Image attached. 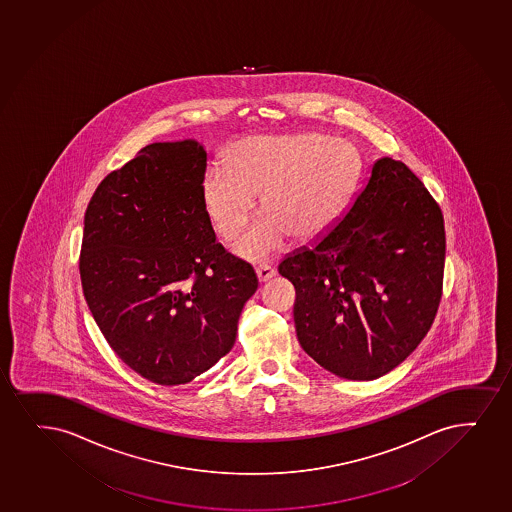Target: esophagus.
I'll use <instances>...</instances> for the list:
<instances>
[{
	"label": "esophagus",
	"instance_id": "esophagus-1",
	"mask_svg": "<svg viewBox=\"0 0 512 512\" xmlns=\"http://www.w3.org/2000/svg\"><path fill=\"white\" fill-rule=\"evenodd\" d=\"M255 272H257V277H259L260 283H265V281H269L271 277L276 276V271L272 269L271 265L260 264L255 267Z\"/></svg>",
	"mask_w": 512,
	"mask_h": 512
}]
</instances>
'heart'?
Listing matches in <instances>:
<instances>
[{"label": "heart", "instance_id": "b5f03b06", "mask_svg": "<svg viewBox=\"0 0 512 512\" xmlns=\"http://www.w3.org/2000/svg\"><path fill=\"white\" fill-rule=\"evenodd\" d=\"M355 147L317 133L248 137L233 145L228 164L207 169L202 200L212 228L224 241L245 229L260 193L264 212L236 243L243 259H265L284 238L308 241L324 233L355 187Z\"/></svg>", "mask_w": 512, "mask_h": 512}]
</instances>
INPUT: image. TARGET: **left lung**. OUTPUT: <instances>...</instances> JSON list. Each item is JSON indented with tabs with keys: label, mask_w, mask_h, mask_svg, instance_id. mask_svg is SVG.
<instances>
[{
	"label": "left lung",
	"mask_w": 512,
	"mask_h": 512,
	"mask_svg": "<svg viewBox=\"0 0 512 512\" xmlns=\"http://www.w3.org/2000/svg\"><path fill=\"white\" fill-rule=\"evenodd\" d=\"M444 262L439 204L406 164L382 157L341 221L277 271L295 286L305 353L337 377L373 380L427 336Z\"/></svg>",
	"instance_id": "left-lung-1"
}]
</instances>
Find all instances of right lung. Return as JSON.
<instances>
[{
	"mask_svg": "<svg viewBox=\"0 0 512 512\" xmlns=\"http://www.w3.org/2000/svg\"><path fill=\"white\" fill-rule=\"evenodd\" d=\"M205 169L197 140L145 145L85 211V301L116 355L154 384H188L228 355L259 288L252 265L216 241Z\"/></svg>",
	"mask_w": 512,
	"mask_h": 512,
	"instance_id": "1",
	"label": "right lung"
}]
</instances>
